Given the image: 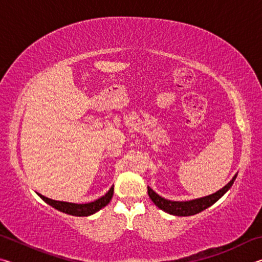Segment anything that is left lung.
Wrapping results in <instances>:
<instances>
[{
  "mask_svg": "<svg viewBox=\"0 0 262 262\" xmlns=\"http://www.w3.org/2000/svg\"><path fill=\"white\" fill-rule=\"evenodd\" d=\"M237 174H234L232 180H230V183L224 186L223 188L217 190L216 193L208 195V196H203L200 199H195V200L189 201H171L167 199L162 198L161 195H158L155 190L148 186V194L149 198L151 199V201L156 205L159 209L164 210L168 214L174 215V216H192L195 214H199L202 210L207 209L210 206L214 205L216 201H219L223 195L228 192L230 187L233 185V181L236 180Z\"/></svg>",
  "mask_w": 262,
  "mask_h": 262,
  "instance_id": "8db88e82",
  "label": "left lung"
}]
</instances>
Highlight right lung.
<instances>
[{
	"mask_svg": "<svg viewBox=\"0 0 262 262\" xmlns=\"http://www.w3.org/2000/svg\"><path fill=\"white\" fill-rule=\"evenodd\" d=\"M113 190H114V187L112 186L108 192L106 193L104 196L99 198L98 200H96L94 202H89V203H82V205H78V203L63 202V201H55V200H52V199L43 196V195L39 193L38 195L42 199L43 201L48 203V205L62 212H66V214H69L73 216H90L98 210H100L101 208H104L105 206L108 205L111 199L113 196Z\"/></svg>",
	"mask_w": 262,
	"mask_h": 262,
	"instance_id": "add662e5",
	"label": "right lung"
}]
</instances>
